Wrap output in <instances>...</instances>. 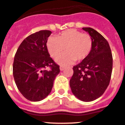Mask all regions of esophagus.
I'll list each match as a JSON object with an SVG mask.
<instances>
[{
  "label": "esophagus",
  "instance_id": "esophagus-1",
  "mask_svg": "<svg viewBox=\"0 0 125 125\" xmlns=\"http://www.w3.org/2000/svg\"><path fill=\"white\" fill-rule=\"evenodd\" d=\"M65 69V67L64 66H60V70L61 71H64V69Z\"/></svg>",
  "mask_w": 125,
  "mask_h": 125
}]
</instances>
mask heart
<instances>
[{"mask_svg":"<svg viewBox=\"0 0 125 125\" xmlns=\"http://www.w3.org/2000/svg\"><path fill=\"white\" fill-rule=\"evenodd\" d=\"M93 47V40L88 34H83L71 29L62 32L56 37H51L47 42V48L51 56L57 58L66 48L67 53L58 58L61 65H68L77 60L81 61L87 58Z\"/></svg>","mask_w":125,"mask_h":125,"instance_id":"1","label":"heart"}]
</instances>
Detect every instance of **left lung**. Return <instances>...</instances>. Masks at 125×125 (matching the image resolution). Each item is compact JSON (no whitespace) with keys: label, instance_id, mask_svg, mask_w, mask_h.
I'll return each instance as SVG.
<instances>
[{"label":"left lung","instance_id":"left-lung-1","mask_svg":"<svg viewBox=\"0 0 125 125\" xmlns=\"http://www.w3.org/2000/svg\"><path fill=\"white\" fill-rule=\"evenodd\" d=\"M82 29L92 39V50L87 58L73 67L70 87L78 99L90 102L102 96L109 86L113 58L109 43L101 34L91 28Z\"/></svg>","mask_w":125,"mask_h":125}]
</instances>
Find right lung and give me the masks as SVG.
I'll return each instance as SVG.
<instances>
[{
  "mask_svg": "<svg viewBox=\"0 0 125 125\" xmlns=\"http://www.w3.org/2000/svg\"><path fill=\"white\" fill-rule=\"evenodd\" d=\"M50 31L43 30L26 37L14 58L13 74L18 89L31 101L45 99L52 90L59 66L50 57L47 48ZM50 67L48 71L44 69Z\"/></svg>",
  "mask_w": 125,
  "mask_h": 125,
  "instance_id": "right-lung-1",
  "label": "right lung"
}]
</instances>
